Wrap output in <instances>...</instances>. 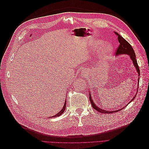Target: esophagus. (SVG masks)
<instances>
[{"mask_svg": "<svg viewBox=\"0 0 149 149\" xmlns=\"http://www.w3.org/2000/svg\"><path fill=\"white\" fill-rule=\"evenodd\" d=\"M83 74H84V76H86V75H88V71H86V72H84V73H83Z\"/></svg>", "mask_w": 149, "mask_h": 149, "instance_id": "obj_1", "label": "esophagus"}]
</instances>
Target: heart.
<instances>
[{
	"instance_id": "1",
	"label": "heart",
	"mask_w": 149,
	"mask_h": 149,
	"mask_svg": "<svg viewBox=\"0 0 149 149\" xmlns=\"http://www.w3.org/2000/svg\"><path fill=\"white\" fill-rule=\"evenodd\" d=\"M103 46H104V43H103L102 42H98L97 45V47L98 48H102ZM111 47H109V46L106 47L104 48V49L103 52L105 53H107V52H109V51H111Z\"/></svg>"
}]
</instances>
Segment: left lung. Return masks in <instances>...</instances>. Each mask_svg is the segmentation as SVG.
Masks as SVG:
<instances>
[{"label": "left lung", "mask_w": 149, "mask_h": 149, "mask_svg": "<svg viewBox=\"0 0 149 149\" xmlns=\"http://www.w3.org/2000/svg\"><path fill=\"white\" fill-rule=\"evenodd\" d=\"M115 34L117 35V37H118V41L119 42V46L118 47V49H116V55H118V56L119 55H121V54H126V55H129L130 57V59L132 60V61L133 62L134 65L135 66V67H136V70H137V72L139 76H140L139 67L138 64H137V60H136V54H135V52L134 51L133 48L129 44V43H128L127 41H126V40L123 37H121V36L119 33H118L116 32V31H115ZM139 78L138 79V82H139ZM91 93H89V100H90V101H91V105H92L93 107L94 108V109L96 110L97 111L101 112V113H106V114L113 113V112H118V111L122 110V109H124V108H122V109H120L119 110L112 111H105V110H104V109H101V108L98 107L97 106H96L95 105V104H94V102H93V101L92 100L91 96ZM136 96H135L132 98V100H131V101H133V100H134V99L135 98V97H136ZM131 101H130V102H131ZM127 105H126V106H127Z\"/></svg>", "instance_id": "left-lung-1"}]
</instances>
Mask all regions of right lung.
<instances>
[{
  "instance_id": "1",
  "label": "right lung",
  "mask_w": 149,
  "mask_h": 149,
  "mask_svg": "<svg viewBox=\"0 0 149 149\" xmlns=\"http://www.w3.org/2000/svg\"><path fill=\"white\" fill-rule=\"evenodd\" d=\"M66 101H65V104H64V106H63V108H62V109L58 112V113H57L56 115H55V116H52V117H51V118H53V117H58V116H61L63 113L64 112V111H65V108H66Z\"/></svg>"
}]
</instances>
